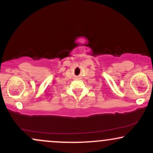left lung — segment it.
I'll return each mask as SVG.
<instances>
[{
    "instance_id": "8db88e82",
    "label": "left lung",
    "mask_w": 153,
    "mask_h": 153,
    "mask_svg": "<svg viewBox=\"0 0 153 153\" xmlns=\"http://www.w3.org/2000/svg\"><path fill=\"white\" fill-rule=\"evenodd\" d=\"M152 83H153V82H152Z\"/></svg>"
}]
</instances>
